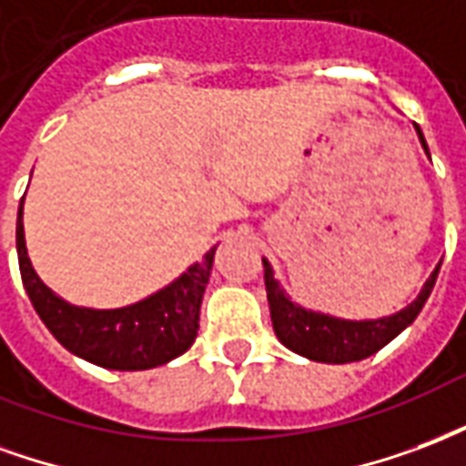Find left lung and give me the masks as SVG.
I'll return each mask as SVG.
<instances>
[{"mask_svg":"<svg viewBox=\"0 0 466 466\" xmlns=\"http://www.w3.org/2000/svg\"><path fill=\"white\" fill-rule=\"evenodd\" d=\"M417 134L422 141L424 151V136L417 126ZM430 156V151H427ZM442 266V263H440ZM440 266L434 268L430 280L424 283L422 293L417 295L412 305H407L405 310H400L392 318H382V320H338L330 315H320V312L303 310L300 305L290 303L285 298L283 288L278 285L273 278V270L263 260L266 268V293L268 305H270V318H273V330L278 340L283 342L285 348H290L303 358L318 360V362H332V365H342V362H358L370 355H375L377 350H382L390 340H395L400 332L405 330L407 325H412L414 318L427 303V298L432 293L434 283H437V273Z\"/></svg>","mask_w":466,"mask_h":466,"instance_id":"left-lung-1","label":"left lung"}]
</instances>
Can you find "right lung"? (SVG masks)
<instances>
[{
	"mask_svg": "<svg viewBox=\"0 0 466 466\" xmlns=\"http://www.w3.org/2000/svg\"><path fill=\"white\" fill-rule=\"evenodd\" d=\"M213 253L216 248H210L203 260L188 268V273L176 283L141 303L121 310L74 308L56 298L34 273L24 246L22 206L16 216L19 273L34 310L69 352L108 370L156 368L191 348L198 335L200 300L208 283Z\"/></svg>",
	"mask_w": 466,
	"mask_h": 466,
	"instance_id": "add662e5",
	"label": "right lung"
}]
</instances>
